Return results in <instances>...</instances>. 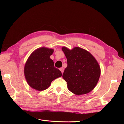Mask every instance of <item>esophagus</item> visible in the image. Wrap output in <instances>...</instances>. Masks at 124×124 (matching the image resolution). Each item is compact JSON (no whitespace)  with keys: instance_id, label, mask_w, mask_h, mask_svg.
<instances>
[{"instance_id":"esophagus-1","label":"esophagus","mask_w":124,"mask_h":124,"mask_svg":"<svg viewBox=\"0 0 124 124\" xmlns=\"http://www.w3.org/2000/svg\"><path fill=\"white\" fill-rule=\"evenodd\" d=\"M60 70H61V72H62V73H63L64 72V68L63 67H61V68H60Z\"/></svg>"}]
</instances>
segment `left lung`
Segmentation results:
<instances>
[{
	"instance_id": "left-lung-1",
	"label": "left lung",
	"mask_w": 124,
	"mask_h": 124,
	"mask_svg": "<svg viewBox=\"0 0 124 124\" xmlns=\"http://www.w3.org/2000/svg\"><path fill=\"white\" fill-rule=\"evenodd\" d=\"M67 59V67L62 77L68 89L77 95L91 91L99 80L101 69L95 58L89 51L79 47L70 50L62 48Z\"/></svg>"
}]
</instances>
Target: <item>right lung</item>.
<instances>
[{
  "mask_svg": "<svg viewBox=\"0 0 124 124\" xmlns=\"http://www.w3.org/2000/svg\"><path fill=\"white\" fill-rule=\"evenodd\" d=\"M54 49L42 47L33 51L26 62L24 74L28 84L35 90L43 91L50 86L52 81L62 76L50 58Z\"/></svg>",
  "mask_w": 124,
  "mask_h": 124,
  "instance_id": "right-lung-1",
  "label": "right lung"
}]
</instances>
